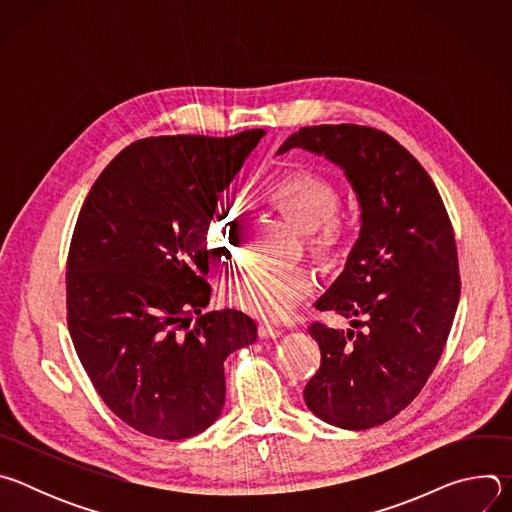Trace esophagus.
<instances>
[{
    "instance_id": "34e87169",
    "label": "esophagus",
    "mask_w": 512,
    "mask_h": 512,
    "mask_svg": "<svg viewBox=\"0 0 512 512\" xmlns=\"http://www.w3.org/2000/svg\"><path fill=\"white\" fill-rule=\"evenodd\" d=\"M283 332L271 324H259V336L269 340V338H279Z\"/></svg>"
}]
</instances>
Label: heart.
<instances>
[{"instance_id": "heart-1", "label": "heart", "mask_w": 512, "mask_h": 512, "mask_svg": "<svg viewBox=\"0 0 512 512\" xmlns=\"http://www.w3.org/2000/svg\"><path fill=\"white\" fill-rule=\"evenodd\" d=\"M267 198L308 235L318 251L334 249L342 239V223L334 210L336 190L324 178L310 172L285 174L265 186ZM206 245L216 257H231L239 247V206L216 204L206 221ZM314 289V277L304 267H251L225 285L231 306L261 318L281 320Z\"/></svg>"}]
</instances>
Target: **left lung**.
<instances>
[{
	"label": "left lung",
	"instance_id": "1",
	"mask_svg": "<svg viewBox=\"0 0 512 512\" xmlns=\"http://www.w3.org/2000/svg\"><path fill=\"white\" fill-rule=\"evenodd\" d=\"M296 148L338 166L360 208L358 239L314 308L365 320L364 331L308 328L322 364L304 401L334 427L369 429L405 409L442 356L460 302L452 223L427 172L383 131L302 127L277 156Z\"/></svg>",
	"mask_w": 512,
	"mask_h": 512
}]
</instances>
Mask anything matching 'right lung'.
I'll return each mask as SVG.
<instances>
[{
    "label": "right lung",
    "mask_w": 512,
    "mask_h": 512,
    "mask_svg": "<svg viewBox=\"0 0 512 512\" xmlns=\"http://www.w3.org/2000/svg\"><path fill=\"white\" fill-rule=\"evenodd\" d=\"M263 135L135 141L81 208L66 267L70 338L105 405L145 435L184 440L212 425L227 356L257 340L243 312L204 314V229Z\"/></svg>",
    "instance_id": "obj_1"
}]
</instances>
